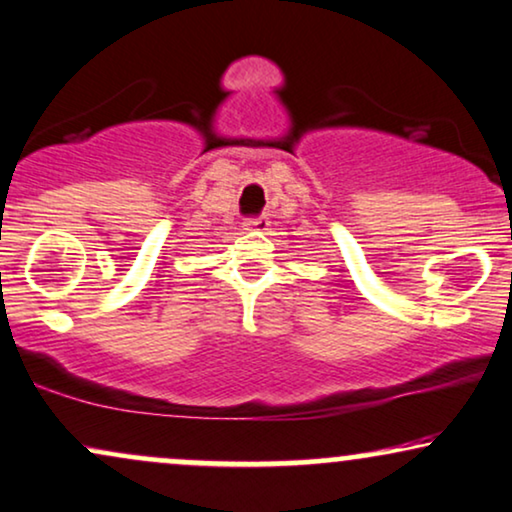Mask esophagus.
<instances>
[{"instance_id": "obj_1", "label": "esophagus", "mask_w": 512, "mask_h": 512, "mask_svg": "<svg viewBox=\"0 0 512 512\" xmlns=\"http://www.w3.org/2000/svg\"><path fill=\"white\" fill-rule=\"evenodd\" d=\"M267 227H269L267 217H250V220H245V229L248 231H267Z\"/></svg>"}]
</instances>
